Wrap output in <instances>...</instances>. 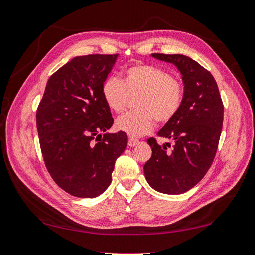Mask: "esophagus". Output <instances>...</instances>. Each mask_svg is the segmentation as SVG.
I'll list each match as a JSON object with an SVG mask.
<instances>
[{
    "label": "esophagus",
    "mask_w": 255,
    "mask_h": 255,
    "mask_svg": "<svg viewBox=\"0 0 255 255\" xmlns=\"http://www.w3.org/2000/svg\"><path fill=\"white\" fill-rule=\"evenodd\" d=\"M139 143V141L137 139H132V138H129V140H128V145L130 148H132V147H134V145H137Z\"/></svg>",
    "instance_id": "34e87169"
}]
</instances>
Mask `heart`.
<instances>
[{
  "label": "heart",
  "instance_id": "b5f03b06",
  "mask_svg": "<svg viewBox=\"0 0 255 255\" xmlns=\"http://www.w3.org/2000/svg\"><path fill=\"white\" fill-rule=\"evenodd\" d=\"M106 106L116 114L125 112L134 101L137 111L119 117L115 127L131 137L152 130L155 121L163 125L172 121L182 107L184 85L170 72L152 64H136L125 70L122 81L108 78L102 86Z\"/></svg>",
  "mask_w": 255,
  "mask_h": 255
}]
</instances>
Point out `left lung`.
I'll return each mask as SVG.
<instances>
[{
	"mask_svg": "<svg viewBox=\"0 0 255 255\" xmlns=\"http://www.w3.org/2000/svg\"><path fill=\"white\" fill-rule=\"evenodd\" d=\"M152 57L173 63L180 70L184 100L174 118L158 136L173 141L160 145L148 139L152 155L143 166L149 185L164 194L189 191L202 180L213 164L224 122V104L213 75L184 55L152 53Z\"/></svg>",
	"mask_w": 255,
	"mask_h": 255,
	"instance_id": "left-lung-1",
	"label": "left lung"
}]
</instances>
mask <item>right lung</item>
Returning a JSON list of instances; mask_svg holds the SVG:
<instances>
[{"label":"right lung","instance_id":"right-lung-1","mask_svg":"<svg viewBox=\"0 0 255 255\" xmlns=\"http://www.w3.org/2000/svg\"><path fill=\"white\" fill-rule=\"evenodd\" d=\"M117 56L71 59L48 80L37 108L45 165L57 185L75 197L93 198L110 186L115 161L128 142L123 131L106 132L114 118L102 86Z\"/></svg>","mask_w":255,"mask_h":255}]
</instances>
